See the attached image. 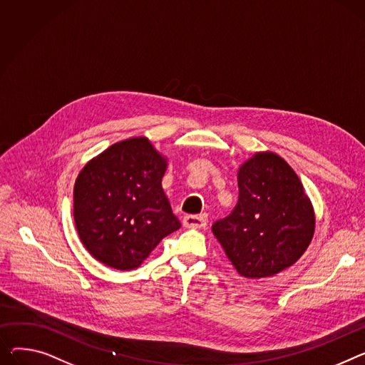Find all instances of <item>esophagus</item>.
Returning <instances> with one entry per match:
<instances>
[{
	"label": "esophagus",
	"mask_w": 365,
	"mask_h": 365,
	"mask_svg": "<svg viewBox=\"0 0 365 365\" xmlns=\"http://www.w3.org/2000/svg\"><path fill=\"white\" fill-rule=\"evenodd\" d=\"M183 226L187 229H202L207 226V217L205 215H185Z\"/></svg>",
	"instance_id": "esophagus-1"
}]
</instances>
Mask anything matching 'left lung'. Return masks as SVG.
Returning <instances> with one entry per match:
<instances>
[{
	"label": "left lung",
	"mask_w": 365,
	"mask_h": 365,
	"mask_svg": "<svg viewBox=\"0 0 365 365\" xmlns=\"http://www.w3.org/2000/svg\"><path fill=\"white\" fill-rule=\"evenodd\" d=\"M239 201L212 225L240 277H272L294 265L309 247L315 212L290 167L273 151H257L239 165Z\"/></svg>",
	"instance_id": "obj_1"
}]
</instances>
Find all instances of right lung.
I'll return each mask as SVG.
<instances>
[{
  "label": "right lung",
  "instance_id": "add662e5",
  "mask_svg": "<svg viewBox=\"0 0 365 365\" xmlns=\"http://www.w3.org/2000/svg\"><path fill=\"white\" fill-rule=\"evenodd\" d=\"M168 158L147 136L113 143L89 160L73 189V215L88 252L115 270H133L180 229L161 186Z\"/></svg>",
  "mask_w": 365,
  "mask_h": 365
}]
</instances>
